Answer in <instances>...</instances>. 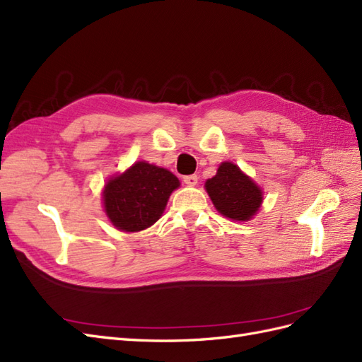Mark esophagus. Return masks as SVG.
<instances>
[{"label":"esophagus","instance_id":"obj_1","mask_svg":"<svg viewBox=\"0 0 362 362\" xmlns=\"http://www.w3.org/2000/svg\"><path fill=\"white\" fill-rule=\"evenodd\" d=\"M182 181H184V184H187V185H190V187H193V185L198 184V177L197 175H185Z\"/></svg>","mask_w":362,"mask_h":362}]
</instances>
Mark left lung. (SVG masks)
<instances>
[{
  "label": "left lung",
  "mask_w": 362,
  "mask_h": 362,
  "mask_svg": "<svg viewBox=\"0 0 362 362\" xmlns=\"http://www.w3.org/2000/svg\"><path fill=\"white\" fill-rule=\"evenodd\" d=\"M205 190L222 216L233 221H250L263 201L259 185L230 161L221 163L216 175L205 181Z\"/></svg>",
  "instance_id": "obj_1"
}]
</instances>
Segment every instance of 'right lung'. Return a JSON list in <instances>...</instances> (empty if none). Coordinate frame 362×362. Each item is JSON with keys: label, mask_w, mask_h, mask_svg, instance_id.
Segmentation results:
<instances>
[{"label": "right lung", "mask_w": 362, "mask_h": 362, "mask_svg": "<svg viewBox=\"0 0 362 362\" xmlns=\"http://www.w3.org/2000/svg\"><path fill=\"white\" fill-rule=\"evenodd\" d=\"M178 187L180 180L168 169L136 161L105 184V213L117 230L141 231L161 218L170 193Z\"/></svg>", "instance_id": "add662e5"}]
</instances>
